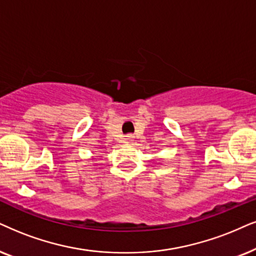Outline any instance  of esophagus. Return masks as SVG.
Returning a JSON list of instances; mask_svg holds the SVG:
<instances>
[{
	"mask_svg": "<svg viewBox=\"0 0 256 256\" xmlns=\"http://www.w3.org/2000/svg\"><path fill=\"white\" fill-rule=\"evenodd\" d=\"M125 140H126V143H131V142H134V136H126V138H125Z\"/></svg>",
	"mask_w": 256,
	"mask_h": 256,
	"instance_id": "obj_1",
	"label": "esophagus"
}]
</instances>
